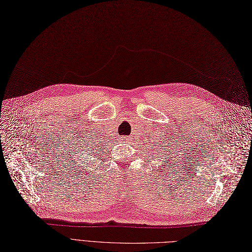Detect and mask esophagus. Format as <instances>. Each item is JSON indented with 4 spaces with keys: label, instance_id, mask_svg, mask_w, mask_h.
Masks as SVG:
<instances>
[{
    "label": "esophagus",
    "instance_id": "esophagus-1",
    "mask_svg": "<svg viewBox=\"0 0 252 252\" xmlns=\"http://www.w3.org/2000/svg\"><path fill=\"white\" fill-rule=\"evenodd\" d=\"M127 141H128V137H124V138H123V142H126V143Z\"/></svg>",
    "mask_w": 252,
    "mask_h": 252
}]
</instances>
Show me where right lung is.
Wrapping results in <instances>:
<instances>
[{
	"mask_svg": "<svg viewBox=\"0 0 252 252\" xmlns=\"http://www.w3.org/2000/svg\"><path fill=\"white\" fill-rule=\"evenodd\" d=\"M88 142H90L91 143L88 144ZM80 142L81 143L77 142L74 144H71L70 148L67 147L68 151H70V152H67V154H69V158L67 160L69 165L71 166V168H74L76 171L80 169L82 172H84L83 170H86V167H87V165H85V162H84V160L86 161V159H84V158H85L87 155H89V153L91 154L92 152H95L94 148H96V146L94 145L92 147V145H93L92 143H95V142H93V140L91 141L87 140V139H85V137H83V139L80 140ZM84 166L86 167L85 169L83 168Z\"/></svg>",
	"mask_w": 252,
	"mask_h": 252,
	"instance_id": "1",
	"label": "right lung"
}]
</instances>
